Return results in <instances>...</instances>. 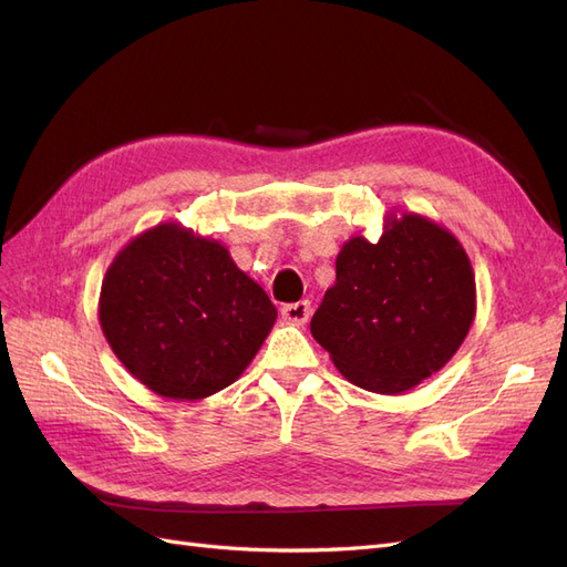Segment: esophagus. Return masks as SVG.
Returning <instances> with one entry per match:
<instances>
[{
	"label": "esophagus",
	"instance_id": "esophagus-1",
	"mask_svg": "<svg viewBox=\"0 0 567 567\" xmlns=\"http://www.w3.org/2000/svg\"><path fill=\"white\" fill-rule=\"evenodd\" d=\"M312 317V305L307 300H300V302H290V305H284L281 307V319L288 321V323H296V326H302L310 321Z\"/></svg>",
	"mask_w": 567,
	"mask_h": 567
}]
</instances>
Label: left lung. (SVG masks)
Segmentation results:
<instances>
[{
    "instance_id": "8db88e82",
    "label": "left lung",
    "mask_w": 567,
    "mask_h": 567,
    "mask_svg": "<svg viewBox=\"0 0 567 567\" xmlns=\"http://www.w3.org/2000/svg\"><path fill=\"white\" fill-rule=\"evenodd\" d=\"M475 310V271L458 238L431 217L394 210L375 244H342L310 329L352 385L402 394L450 362Z\"/></svg>"
}]
</instances>
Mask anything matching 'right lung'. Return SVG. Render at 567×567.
<instances>
[{"label": "right lung", "mask_w": 567, "mask_h": 567, "mask_svg": "<svg viewBox=\"0 0 567 567\" xmlns=\"http://www.w3.org/2000/svg\"><path fill=\"white\" fill-rule=\"evenodd\" d=\"M274 321L277 307L229 248L177 221L134 236L101 281L99 323L113 354L165 400L231 385Z\"/></svg>", "instance_id": "right-lung-1"}]
</instances>
